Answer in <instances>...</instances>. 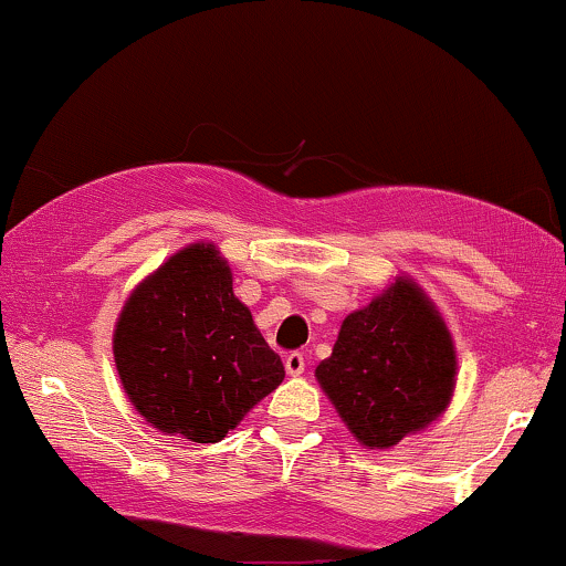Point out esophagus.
Here are the masks:
<instances>
[{
	"instance_id": "34e87169",
	"label": "esophagus",
	"mask_w": 566,
	"mask_h": 566,
	"mask_svg": "<svg viewBox=\"0 0 566 566\" xmlns=\"http://www.w3.org/2000/svg\"><path fill=\"white\" fill-rule=\"evenodd\" d=\"M284 369H287V375H292V378H297V375H303V369H305V356L301 354V350H292V354L284 356Z\"/></svg>"
}]
</instances>
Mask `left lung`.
I'll use <instances>...</instances> for the list:
<instances>
[{"instance_id": "obj_1", "label": "left lung", "mask_w": 566, "mask_h": 566, "mask_svg": "<svg viewBox=\"0 0 566 566\" xmlns=\"http://www.w3.org/2000/svg\"><path fill=\"white\" fill-rule=\"evenodd\" d=\"M454 373L452 335L437 305L412 279L396 276L343 319L316 380L359 444L388 450L444 412Z\"/></svg>"}]
</instances>
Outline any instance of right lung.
<instances>
[{
    "instance_id": "1",
    "label": "right lung",
    "mask_w": 566,
    "mask_h": 566,
    "mask_svg": "<svg viewBox=\"0 0 566 566\" xmlns=\"http://www.w3.org/2000/svg\"><path fill=\"white\" fill-rule=\"evenodd\" d=\"M114 361L143 418L197 444L223 439L284 380L210 242L178 250L133 290L114 327Z\"/></svg>"
}]
</instances>
